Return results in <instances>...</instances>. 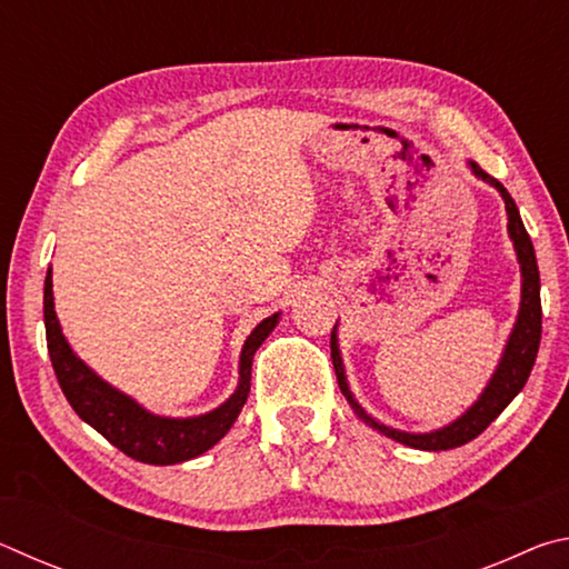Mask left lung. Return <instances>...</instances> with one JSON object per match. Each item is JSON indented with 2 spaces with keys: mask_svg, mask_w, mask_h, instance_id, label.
<instances>
[{
  "mask_svg": "<svg viewBox=\"0 0 569 569\" xmlns=\"http://www.w3.org/2000/svg\"><path fill=\"white\" fill-rule=\"evenodd\" d=\"M471 172L477 178H481L489 186L499 190V196L505 200L507 208V230L509 238L515 243V253L519 261V271H522V301H519V313L515 321V329L509 333L507 346L502 359H499L497 371L492 373V379L481 391V397L471 403V407L461 413L459 419H455L447 427L427 431V435H411V431H399L391 429L387 423H379L373 417L363 411L359 401L353 399V393L349 389V381H346V371H343V361H341V351H339V339H336V326L331 331V359H333V369H336V379H339L341 393L349 399L351 409L359 413V417L381 431L383 437H389L399 445H407L413 449H423V451H445V449H455L467 445V441L477 439L481 431H485L489 423H492L499 413H502L509 401H512L529 379V371H532L535 359H537V349H539V339H542V303H539V268H537V258H535V246L529 240L522 218H519V210L515 206L512 196H509L507 188L499 182L497 178L489 176V172L481 170L477 162H469Z\"/></svg>",
  "mask_w": 569,
  "mask_h": 569,
  "instance_id": "left-lung-1",
  "label": "left lung"
}]
</instances>
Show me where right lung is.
Segmentation results:
<instances>
[{
    "label": "right lung",
    "mask_w": 569,
    "mask_h": 569,
    "mask_svg": "<svg viewBox=\"0 0 569 569\" xmlns=\"http://www.w3.org/2000/svg\"><path fill=\"white\" fill-rule=\"evenodd\" d=\"M281 313H273L256 326L243 343L238 363V389L233 397L220 403L218 409L200 413V417L172 419L150 413L146 407L130 399L128 393L110 387L102 381L80 356H77L64 333L60 329L54 313V296H52V268L44 278V331H47V351H50L52 369L60 381L62 393L77 411V417L88 421L92 429L118 447L122 455L142 461V465H180L192 457H200L233 427L240 409L248 399L250 391V366L268 333L276 329Z\"/></svg>",
    "instance_id": "add662e5"
}]
</instances>
